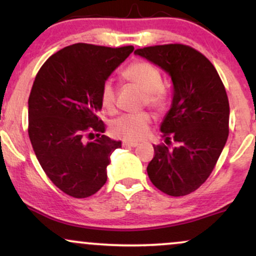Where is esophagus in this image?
Masks as SVG:
<instances>
[{
	"mask_svg": "<svg viewBox=\"0 0 256 256\" xmlns=\"http://www.w3.org/2000/svg\"><path fill=\"white\" fill-rule=\"evenodd\" d=\"M138 144H140V143L134 142V140H124V142H122V146H132V148H134V146H137Z\"/></svg>",
	"mask_w": 256,
	"mask_h": 256,
	"instance_id": "esophagus-1",
	"label": "esophagus"
}]
</instances>
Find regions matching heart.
<instances>
[{"instance_id": "obj_1", "label": "heart", "mask_w": 256, "mask_h": 256, "mask_svg": "<svg viewBox=\"0 0 256 256\" xmlns=\"http://www.w3.org/2000/svg\"><path fill=\"white\" fill-rule=\"evenodd\" d=\"M126 80L136 84L144 92L146 104L155 110H162L166 104V96L162 89V78L156 67L146 61L132 62L122 71ZM101 104L107 110L116 108V90L110 79L104 82L100 91ZM152 118L146 112L134 114H124L112 124V134L116 137L128 140H140L146 137L149 130Z\"/></svg>"}]
</instances>
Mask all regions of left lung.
I'll return each mask as SVG.
<instances>
[{"label": "left lung", "instance_id": "obj_1", "mask_svg": "<svg viewBox=\"0 0 256 256\" xmlns=\"http://www.w3.org/2000/svg\"><path fill=\"white\" fill-rule=\"evenodd\" d=\"M134 54L171 77L173 98L161 122L166 144L154 146L146 167L152 183L170 196L195 192L207 180L228 136L230 107L218 72L204 55L184 44L137 49Z\"/></svg>", "mask_w": 256, "mask_h": 256}]
</instances>
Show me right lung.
Instances as JSON below:
<instances>
[{"instance_id":"obj_1","label":"right lung","mask_w":256,"mask_h":256,"mask_svg":"<svg viewBox=\"0 0 256 256\" xmlns=\"http://www.w3.org/2000/svg\"><path fill=\"white\" fill-rule=\"evenodd\" d=\"M134 52L77 43L52 55L38 71L28 98V137L43 171L64 194L89 198L107 182L120 140L102 134L98 118L104 80ZM96 140L86 142L93 136Z\"/></svg>"}]
</instances>
